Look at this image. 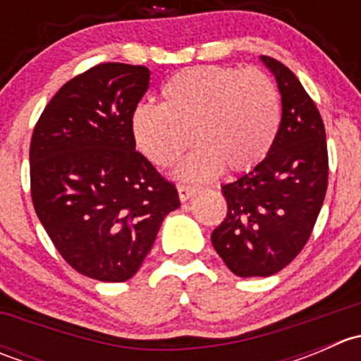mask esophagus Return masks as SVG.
<instances>
[{
  "mask_svg": "<svg viewBox=\"0 0 361 361\" xmlns=\"http://www.w3.org/2000/svg\"><path fill=\"white\" fill-rule=\"evenodd\" d=\"M194 194H195L194 185H187V183L178 185V195H180V201H188Z\"/></svg>",
  "mask_w": 361,
  "mask_h": 361,
  "instance_id": "esophagus-1",
  "label": "esophagus"
}]
</instances>
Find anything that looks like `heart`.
<instances>
[{
  "label": "heart",
  "instance_id": "b5f03b06",
  "mask_svg": "<svg viewBox=\"0 0 361 361\" xmlns=\"http://www.w3.org/2000/svg\"><path fill=\"white\" fill-rule=\"evenodd\" d=\"M279 123L274 80L258 68L220 64L174 73L162 87V104H143L133 115L137 147L155 166H174L199 145L180 169L188 180H207L221 167H255L271 152Z\"/></svg>",
  "mask_w": 361,
  "mask_h": 361
}]
</instances>
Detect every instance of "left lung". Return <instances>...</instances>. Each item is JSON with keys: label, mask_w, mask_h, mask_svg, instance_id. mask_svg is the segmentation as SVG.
Listing matches in <instances>:
<instances>
[{"label": "left lung", "mask_w": 361, "mask_h": 361, "mask_svg": "<svg viewBox=\"0 0 361 361\" xmlns=\"http://www.w3.org/2000/svg\"><path fill=\"white\" fill-rule=\"evenodd\" d=\"M281 92V123L267 157L221 187L227 214L211 243L241 278L276 274L290 264L318 220L329 185L325 123L297 76L262 56Z\"/></svg>", "instance_id": "left-lung-1"}]
</instances>
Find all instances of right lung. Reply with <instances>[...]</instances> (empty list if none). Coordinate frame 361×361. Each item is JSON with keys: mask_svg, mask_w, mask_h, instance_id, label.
Instances as JSON below:
<instances>
[{"mask_svg": "<svg viewBox=\"0 0 361 361\" xmlns=\"http://www.w3.org/2000/svg\"><path fill=\"white\" fill-rule=\"evenodd\" d=\"M150 69L96 64L64 83L31 136V199L61 257L97 281L133 278L166 214L180 206L166 180L136 150L133 115Z\"/></svg>", "mask_w": 361, "mask_h": 361, "instance_id": "1", "label": "right lung"}]
</instances>
